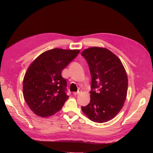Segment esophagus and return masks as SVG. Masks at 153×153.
<instances>
[{
  "label": "esophagus",
  "mask_w": 153,
  "mask_h": 153,
  "mask_svg": "<svg viewBox=\"0 0 153 153\" xmlns=\"http://www.w3.org/2000/svg\"><path fill=\"white\" fill-rule=\"evenodd\" d=\"M81 92H82V91H81L80 89H79V90H78L77 92H73V95H74V96H76V95H78V94H80V93H81Z\"/></svg>",
  "instance_id": "1"
}]
</instances>
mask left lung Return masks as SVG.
<instances>
[{
	"mask_svg": "<svg viewBox=\"0 0 153 153\" xmlns=\"http://www.w3.org/2000/svg\"><path fill=\"white\" fill-rule=\"evenodd\" d=\"M91 75L90 103L82 110L92 121L102 123L123 108L128 91V76L117 56L109 50L91 47L82 52Z\"/></svg>",
	"mask_w": 153,
	"mask_h": 153,
	"instance_id": "1",
	"label": "left lung"
}]
</instances>
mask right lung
I'll use <instances>...</instances> for the list:
<instances>
[{
	"label": "right lung",
	"instance_id": "add662e5",
	"mask_svg": "<svg viewBox=\"0 0 153 153\" xmlns=\"http://www.w3.org/2000/svg\"><path fill=\"white\" fill-rule=\"evenodd\" d=\"M79 52L80 50L53 48L39 55L30 64L23 81V94L36 115L47 117L62 108L69 96L61 72Z\"/></svg>",
	"mask_w": 153,
	"mask_h": 153
}]
</instances>
